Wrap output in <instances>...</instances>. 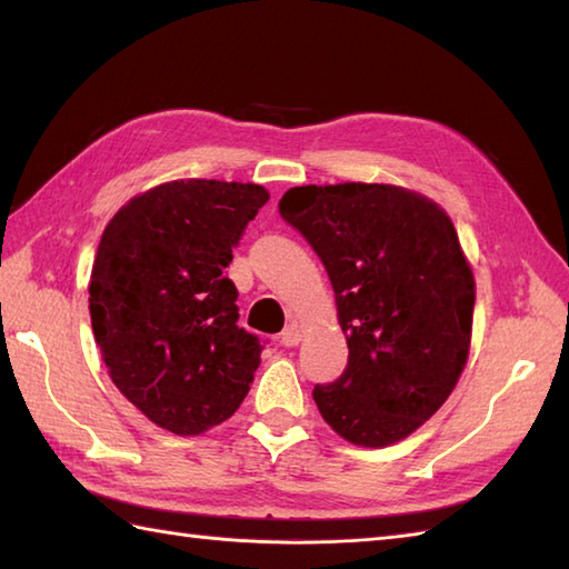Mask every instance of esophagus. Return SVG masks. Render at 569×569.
<instances>
[{"label":"esophagus","instance_id":"34e87169","mask_svg":"<svg viewBox=\"0 0 569 569\" xmlns=\"http://www.w3.org/2000/svg\"><path fill=\"white\" fill-rule=\"evenodd\" d=\"M300 340H303V328L298 322L286 325V330L281 332V345L283 347H296Z\"/></svg>","mask_w":569,"mask_h":569}]
</instances>
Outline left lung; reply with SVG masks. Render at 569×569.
<instances>
[{
	"label": "left lung",
	"mask_w": 569,
	"mask_h": 569,
	"mask_svg": "<svg viewBox=\"0 0 569 569\" xmlns=\"http://www.w3.org/2000/svg\"><path fill=\"white\" fill-rule=\"evenodd\" d=\"M335 291L349 365L316 386L322 420L359 447H389L432 418L467 367L475 273L438 202L391 183L298 186L278 202Z\"/></svg>",
	"instance_id": "left-lung-1"
}]
</instances>
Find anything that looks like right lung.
<instances>
[{
    "label": "right lung",
    "instance_id": "right-lung-1",
    "mask_svg": "<svg viewBox=\"0 0 569 569\" xmlns=\"http://www.w3.org/2000/svg\"><path fill=\"white\" fill-rule=\"evenodd\" d=\"M266 200L257 183L168 180L102 232L88 286L94 342L127 401L180 438L232 418L261 365L224 269Z\"/></svg>",
    "mask_w": 569,
    "mask_h": 569
}]
</instances>
